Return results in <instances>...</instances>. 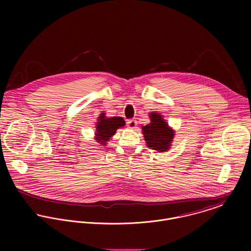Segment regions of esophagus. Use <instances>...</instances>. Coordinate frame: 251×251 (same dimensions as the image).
<instances>
[{
  "label": "esophagus",
  "mask_w": 251,
  "mask_h": 251,
  "mask_svg": "<svg viewBox=\"0 0 251 251\" xmlns=\"http://www.w3.org/2000/svg\"><path fill=\"white\" fill-rule=\"evenodd\" d=\"M126 124H127V126H128L129 128H131V129L135 128L136 126H137V122H136L135 120H128Z\"/></svg>",
  "instance_id": "obj_1"
}]
</instances>
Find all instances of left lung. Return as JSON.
<instances>
[{
	"instance_id": "8db88e82",
	"label": "left lung",
	"mask_w": 251,
	"mask_h": 251,
	"mask_svg": "<svg viewBox=\"0 0 251 251\" xmlns=\"http://www.w3.org/2000/svg\"><path fill=\"white\" fill-rule=\"evenodd\" d=\"M151 123L142 127L144 138L147 146L159 152L166 151L170 149L175 131L163 120L158 113L150 114Z\"/></svg>"
}]
</instances>
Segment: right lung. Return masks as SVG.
<instances>
[{"instance_id": "obj_1", "label": "right lung", "mask_w": 251, "mask_h": 251, "mask_svg": "<svg viewBox=\"0 0 251 251\" xmlns=\"http://www.w3.org/2000/svg\"><path fill=\"white\" fill-rule=\"evenodd\" d=\"M98 120L95 139L102 146L107 144L109 139H111V137L116 133L118 128L125 126L126 125V122L122 117L106 118L105 113H101Z\"/></svg>"}]
</instances>
